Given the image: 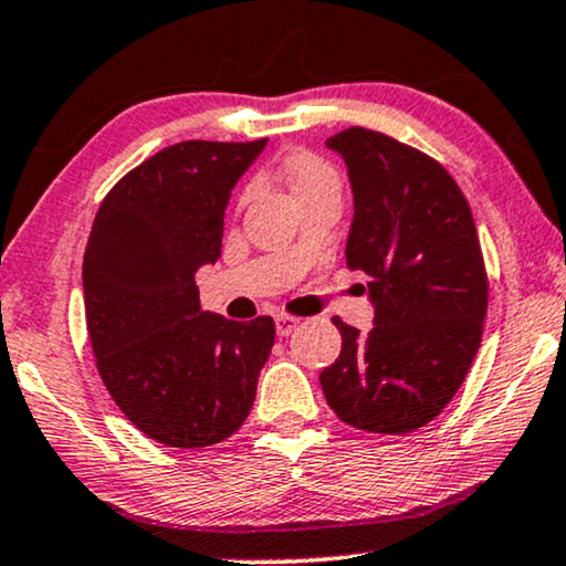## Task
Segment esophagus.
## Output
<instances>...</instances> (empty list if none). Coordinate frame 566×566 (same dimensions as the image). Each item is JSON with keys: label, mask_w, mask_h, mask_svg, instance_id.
<instances>
[{"label": "esophagus", "mask_w": 566, "mask_h": 566, "mask_svg": "<svg viewBox=\"0 0 566 566\" xmlns=\"http://www.w3.org/2000/svg\"><path fill=\"white\" fill-rule=\"evenodd\" d=\"M298 327V319L296 316H291V314H275V329H277V335L281 337H289L293 329Z\"/></svg>", "instance_id": "esophagus-1"}]
</instances>
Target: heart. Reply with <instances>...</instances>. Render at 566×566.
Wrapping results in <instances>:
<instances>
[{
    "label": "heart",
    "instance_id": "b5f03b06",
    "mask_svg": "<svg viewBox=\"0 0 566 566\" xmlns=\"http://www.w3.org/2000/svg\"><path fill=\"white\" fill-rule=\"evenodd\" d=\"M285 175H289L293 192H306L324 185H337V175L327 161L312 151H296L285 159Z\"/></svg>",
    "mask_w": 566,
    "mask_h": 566
}]
</instances>
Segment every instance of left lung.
Segmentation results:
<instances>
[{
	"label": "left lung",
	"instance_id": "left-lung-1",
	"mask_svg": "<svg viewBox=\"0 0 566 566\" xmlns=\"http://www.w3.org/2000/svg\"><path fill=\"white\" fill-rule=\"evenodd\" d=\"M347 165V268L368 275L374 329L335 316L343 350L319 381L339 420L405 436L443 412L482 343L486 270L474 216L448 169L397 138L353 126L327 138Z\"/></svg>",
	"mask_w": 566,
	"mask_h": 566
}]
</instances>
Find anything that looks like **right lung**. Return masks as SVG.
Listing matches in <instances>:
<instances>
[{"instance_id": "obj_1", "label": "right lung", "mask_w": 566, "mask_h": 566, "mask_svg": "<svg viewBox=\"0 0 566 566\" xmlns=\"http://www.w3.org/2000/svg\"><path fill=\"white\" fill-rule=\"evenodd\" d=\"M265 144L167 146L115 182L92 223L82 283L99 378L161 446L206 448L242 428L273 350L270 316L200 312L196 285L221 258L231 188Z\"/></svg>"}]
</instances>
